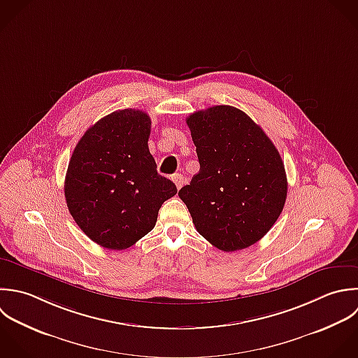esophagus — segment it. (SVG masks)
Returning a JSON list of instances; mask_svg holds the SVG:
<instances>
[{"mask_svg": "<svg viewBox=\"0 0 358 358\" xmlns=\"http://www.w3.org/2000/svg\"><path fill=\"white\" fill-rule=\"evenodd\" d=\"M171 180H173V182L176 184L177 189H180V188L182 187V184H184V176H182V174H174V176L171 177Z\"/></svg>", "mask_w": 358, "mask_h": 358, "instance_id": "obj_1", "label": "esophagus"}]
</instances>
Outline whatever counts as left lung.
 Masks as SVG:
<instances>
[{
	"mask_svg": "<svg viewBox=\"0 0 358 358\" xmlns=\"http://www.w3.org/2000/svg\"><path fill=\"white\" fill-rule=\"evenodd\" d=\"M187 125L201 169L178 196L212 245L226 252L251 247L285 208L287 177L276 146L231 106L195 111Z\"/></svg>",
	"mask_w": 358,
	"mask_h": 358,
	"instance_id": "8db88e82",
	"label": "left lung"
}]
</instances>
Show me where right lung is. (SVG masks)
<instances>
[{"label": "right lung", "mask_w": 358, "mask_h": 358, "mask_svg": "<svg viewBox=\"0 0 358 358\" xmlns=\"http://www.w3.org/2000/svg\"><path fill=\"white\" fill-rule=\"evenodd\" d=\"M150 117L114 111L80 138L65 176V201L79 229L107 250H125L156 224L163 202L177 194L157 174L149 152Z\"/></svg>", "instance_id": "obj_1"}]
</instances>
